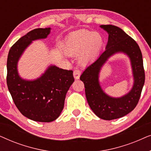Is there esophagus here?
<instances>
[{
    "mask_svg": "<svg viewBox=\"0 0 151 151\" xmlns=\"http://www.w3.org/2000/svg\"><path fill=\"white\" fill-rule=\"evenodd\" d=\"M80 74H81V71L79 69H76L73 71V77L76 80H78L80 78Z\"/></svg>",
    "mask_w": 151,
    "mask_h": 151,
    "instance_id": "obj_1",
    "label": "esophagus"
}]
</instances>
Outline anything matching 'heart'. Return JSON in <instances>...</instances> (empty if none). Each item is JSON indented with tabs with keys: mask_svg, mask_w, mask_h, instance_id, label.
I'll return each instance as SVG.
<instances>
[{
	"mask_svg": "<svg viewBox=\"0 0 151 151\" xmlns=\"http://www.w3.org/2000/svg\"><path fill=\"white\" fill-rule=\"evenodd\" d=\"M103 43L100 33L83 29L70 35L66 39L64 51L69 55H77L80 53L78 63L87 65L98 56Z\"/></svg>",
	"mask_w": 151,
	"mask_h": 151,
	"instance_id": "1",
	"label": "heart"
}]
</instances>
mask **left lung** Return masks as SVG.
<instances>
[{
    "label": "left lung",
    "instance_id": "obj_1",
    "mask_svg": "<svg viewBox=\"0 0 151 151\" xmlns=\"http://www.w3.org/2000/svg\"><path fill=\"white\" fill-rule=\"evenodd\" d=\"M100 27L109 34L105 51L86 68L80 76V80L84 82L86 100L93 113L100 119L112 120L125 116L137 106L145 81V74L142 52L137 42L118 27L111 24ZM118 53L129 58L134 84L124 96L112 97L101 88L99 73L108 59Z\"/></svg>",
    "mask_w": 151,
    "mask_h": 151
}]
</instances>
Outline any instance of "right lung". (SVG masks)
Segmentation results:
<instances>
[{"instance_id": "obj_1", "label": "right lung", "mask_w": 151, "mask_h": 151, "mask_svg": "<svg viewBox=\"0 0 151 151\" xmlns=\"http://www.w3.org/2000/svg\"><path fill=\"white\" fill-rule=\"evenodd\" d=\"M51 29L39 28L27 33L11 47L7 61V84L14 104L24 116L40 122H50L60 116L66 94L74 82L73 71L49 65L34 80L20 76L18 63L33 41L47 38Z\"/></svg>"}]
</instances>
